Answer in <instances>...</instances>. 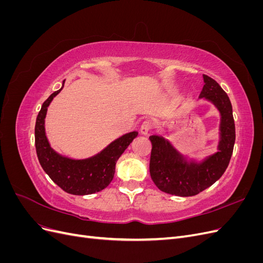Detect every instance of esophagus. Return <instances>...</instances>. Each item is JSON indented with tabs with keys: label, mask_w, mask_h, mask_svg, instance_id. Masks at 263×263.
<instances>
[{
	"label": "esophagus",
	"mask_w": 263,
	"mask_h": 263,
	"mask_svg": "<svg viewBox=\"0 0 263 263\" xmlns=\"http://www.w3.org/2000/svg\"><path fill=\"white\" fill-rule=\"evenodd\" d=\"M151 127H153V125H151V122L149 121V119H145V121L142 122V124L140 126V133L142 135H147L150 132Z\"/></svg>",
	"instance_id": "1"
}]
</instances>
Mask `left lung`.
<instances>
[{
  "mask_svg": "<svg viewBox=\"0 0 263 263\" xmlns=\"http://www.w3.org/2000/svg\"><path fill=\"white\" fill-rule=\"evenodd\" d=\"M203 80L200 99L211 102L220 116L216 153L197 161L180 153L161 135L149 137L153 144L150 177L159 190L168 194L193 196L210 187L224 174L233 155L236 134L232 103L214 79L203 74Z\"/></svg>",
  "mask_w": 263,
  "mask_h": 263,
  "instance_id": "8db88e82",
  "label": "left lung"
}]
</instances>
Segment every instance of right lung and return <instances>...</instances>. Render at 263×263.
Wrapping results in <instances>:
<instances>
[{
    "label": "right lung",
    "instance_id": "obj_1",
    "mask_svg": "<svg viewBox=\"0 0 263 263\" xmlns=\"http://www.w3.org/2000/svg\"><path fill=\"white\" fill-rule=\"evenodd\" d=\"M61 89L53 92L39 110L35 125V146L39 163L49 178L67 193L73 195L93 194L105 189L114 178L118 158L137 137L138 132H129L113 140L100 153L89 158L73 159L57 153L47 138L45 118L47 109Z\"/></svg>",
    "mask_w": 263,
    "mask_h": 263
}]
</instances>
